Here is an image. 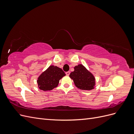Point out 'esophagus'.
Instances as JSON below:
<instances>
[{"mask_svg":"<svg viewBox=\"0 0 134 134\" xmlns=\"http://www.w3.org/2000/svg\"><path fill=\"white\" fill-rule=\"evenodd\" d=\"M66 75H69V74H70V71H67V72H66Z\"/></svg>","mask_w":134,"mask_h":134,"instance_id":"obj_1","label":"esophagus"}]
</instances>
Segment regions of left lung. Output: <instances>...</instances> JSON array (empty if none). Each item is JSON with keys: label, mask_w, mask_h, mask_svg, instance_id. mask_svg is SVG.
Listing matches in <instances>:
<instances>
[{"label": "left lung", "mask_w": 134, "mask_h": 134, "mask_svg": "<svg viewBox=\"0 0 134 134\" xmlns=\"http://www.w3.org/2000/svg\"><path fill=\"white\" fill-rule=\"evenodd\" d=\"M74 68V71L71 72L69 76L73 80L75 86L82 90L90 91L94 89L96 85L94 75L82 64H79Z\"/></svg>", "instance_id": "8db88e82"}]
</instances>
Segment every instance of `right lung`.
Returning a JSON list of instances; mask_svg holds the SVG:
<instances>
[{"label":"right lung","instance_id":"right-lung-1","mask_svg":"<svg viewBox=\"0 0 134 134\" xmlns=\"http://www.w3.org/2000/svg\"><path fill=\"white\" fill-rule=\"evenodd\" d=\"M66 75L62 69L50 65L40 75L37 79L38 87L41 90L47 91L58 87L60 80Z\"/></svg>","mask_w":134,"mask_h":134}]
</instances>
